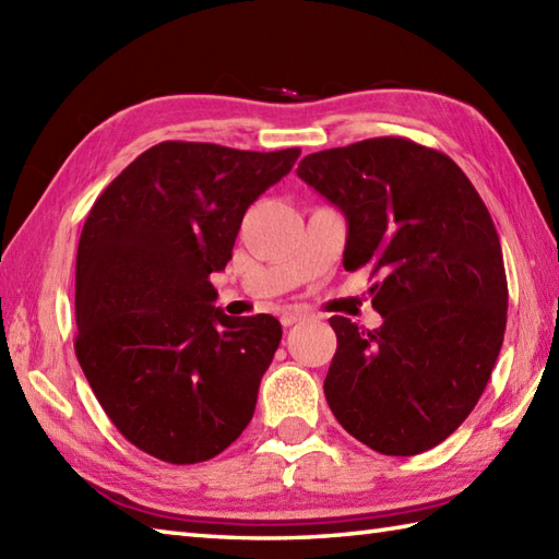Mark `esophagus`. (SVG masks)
<instances>
[{"instance_id":"34e87169","label":"esophagus","mask_w":559,"mask_h":559,"mask_svg":"<svg viewBox=\"0 0 559 559\" xmlns=\"http://www.w3.org/2000/svg\"><path fill=\"white\" fill-rule=\"evenodd\" d=\"M305 317H307V312L300 310V307H288V310L281 312V324H283V326H293V324L302 322Z\"/></svg>"}]
</instances>
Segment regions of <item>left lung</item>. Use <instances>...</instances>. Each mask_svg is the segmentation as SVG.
Instances as JSON below:
<instances>
[{
  "label": "left lung",
  "instance_id": "8db88e82",
  "mask_svg": "<svg viewBox=\"0 0 559 559\" xmlns=\"http://www.w3.org/2000/svg\"><path fill=\"white\" fill-rule=\"evenodd\" d=\"M300 180L348 221L346 271L370 266L384 324L331 317V413L386 456L437 447L476 408L507 326V273L488 206L442 151L377 136L305 156Z\"/></svg>",
  "mask_w": 559,
  "mask_h": 559
}]
</instances>
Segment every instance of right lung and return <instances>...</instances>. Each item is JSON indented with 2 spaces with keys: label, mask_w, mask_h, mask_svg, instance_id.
I'll return each instance as SVG.
<instances>
[{
  "label": "right lung",
  "mask_w": 559,
  "mask_h": 559,
  "mask_svg": "<svg viewBox=\"0 0 559 559\" xmlns=\"http://www.w3.org/2000/svg\"><path fill=\"white\" fill-rule=\"evenodd\" d=\"M298 156L163 141L83 223L74 350L103 411L146 454L209 461L252 420L283 331L271 314H223L209 276L233 257L247 209Z\"/></svg>",
  "instance_id": "add662e5"
}]
</instances>
